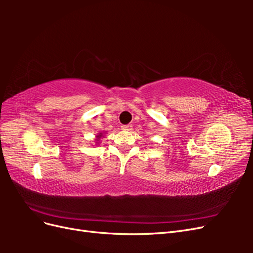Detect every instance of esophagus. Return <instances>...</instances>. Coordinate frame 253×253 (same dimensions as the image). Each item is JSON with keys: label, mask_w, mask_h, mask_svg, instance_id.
<instances>
[{"label": "esophagus", "mask_w": 253, "mask_h": 253, "mask_svg": "<svg viewBox=\"0 0 253 253\" xmlns=\"http://www.w3.org/2000/svg\"><path fill=\"white\" fill-rule=\"evenodd\" d=\"M122 127V129H124V131H132V128H133V126H131V125H126V126H121Z\"/></svg>", "instance_id": "esophagus-1"}]
</instances>
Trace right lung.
Masks as SVG:
<instances>
[{"label":"right lung","mask_w":253,"mask_h":253,"mask_svg":"<svg viewBox=\"0 0 253 253\" xmlns=\"http://www.w3.org/2000/svg\"><path fill=\"white\" fill-rule=\"evenodd\" d=\"M101 136H102V133H99L96 137H97V140H99V139H100L101 138Z\"/></svg>","instance_id":"1"}]
</instances>
